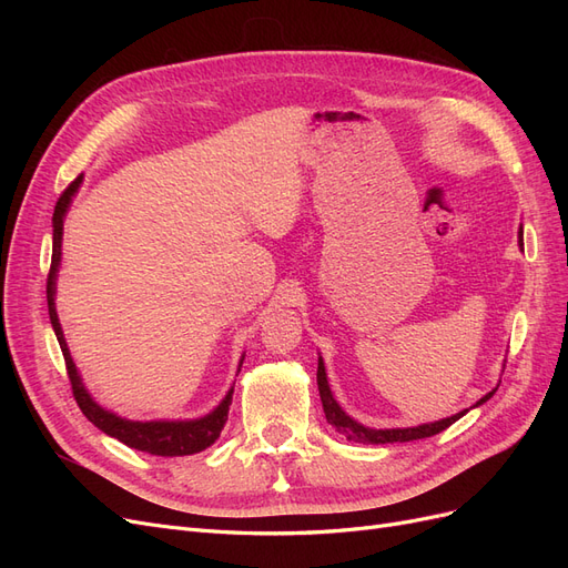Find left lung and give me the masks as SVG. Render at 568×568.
Here are the masks:
<instances>
[{
    "label": "left lung",
    "instance_id": "1",
    "mask_svg": "<svg viewBox=\"0 0 568 568\" xmlns=\"http://www.w3.org/2000/svg\"><path fill=\"white\" fill-rule=\"evenodd\" d=\"M519 246L524 251V227H519ZM317 388H320V398H322V407H324V417L329 422L338 434L346 436L353 443H369V445H386V443H407V440H419V438H428V436H436L440 432H445L450 424H455L459 417H464V412L453 417H445L432 424H419V426H407V428H369L365 424H359L357 419H353L351 415H346V409H343L334 393L329 388V382H326V369H324V359L322 355L317 357ZM497 388H493L490 393H486L484 398H480L474 407L484 405L486 400L493 398V393Z\"/></svg>",
    "mask_w": 568,
    "mask_h": 568
}]
</instances>
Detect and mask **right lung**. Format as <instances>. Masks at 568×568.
Here are the masks:
<instances>
[{"label":"right lung","instance_id":"add662e5","mask_svg":"<svg viewBox=\"0 0 568 568\" xmlns=\"http://www.w3.org/2000/svg\"><path fill=\"white\" fill-rule=\"evenodd\" d=\"M82 184V175L75 178L71 184H68L61 199L57 201L54 217H51V227H54V244H51V270H49V280H47V303H49V320L51 326H54L57 341L61 346L63 359H65V369H68V379L73 384V395L82 409V415L88 417L97 428H101L106 436L118 438L120 443H125L128 448L142 450L149 455H159V457H184V455H194L220 438V432L225 428L227 415H230V405H232V393L234 386L225 393V398L220 400L217 407H213L209 415L196 417V419H151V422H134L118 417L115 412L101 407L88 386L82 384V376L73 363L71 351H68V343L61 329V322L57 315V277H59V267H61V242H63V220L68 209L78 194V189ZM244 365V355L239 359V369ZM236 369V374H239Z\"/></svg>","mask_w":568,"mask_h":568}]
</instances>
